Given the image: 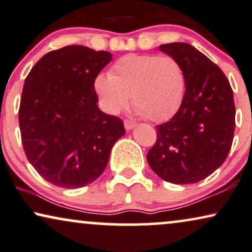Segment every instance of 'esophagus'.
I'll return each mask as SVG.
<instances>
[{
  "mask_svg": "<svg viewBox=\"0 0 252 252\" xmlns=\"http://www.w3.org/2000/svg\"><path fill=\"white\" fill-rule=\"evenodd\" d=\"M136 126V123L133 122V121H130V120H126L124 121V128L126 130H131Z\"/></svg>",
  "mask_w": 252,
  "mask_h": 252,
  "instance_id": "esophagus-1",
  "label": "esophagus"
}]
</instances>
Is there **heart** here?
<instances>
[{
	"label": "heart",
	"mask_w": 252,
	"mask_h": 252,
	"mask_svg": "<svg viewBox=\"0 0 252 252\" xmlns=\"http://www.w3.org/2000/svg\"><path fill=\"white\" fill-rule=\"evenodd\" d=\"M94 90L107 113L119 114L131 96L139 114L161 122L179 109L186 76L179 61L169 55L128 54L114 63L109 76L95 77Z\"/></svg>",
	"instance_id": "obj_1"
}]
</instances>
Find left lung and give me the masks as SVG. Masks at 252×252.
I'll return each instance as SVG.
<instances>
[{
    "label": "left lung",
    "mask_w": 252,
    "mask_h": 252,
    "mask_svg": "<svg viewBox=\"0 0 252 252\" xmlns=\"http://www.w3.org/2000/svg\"><path fill=\"white\" fill-rule=\"evenodd\" d=\"M159 48L182 66L186 92L175 115L157 126L147 162L167 182H199L222 165L230 151L235 129L233 90L222 70L189 43Z\"/></svg>",
    "instance_id": "8db88e82"
}]
</instances>
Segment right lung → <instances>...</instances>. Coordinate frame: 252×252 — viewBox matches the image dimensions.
<instances>
[{"label": "right lung", "instance_id": "1", "mask_svg": "<svg viewBox=\"0 0 252 252\" xmlns=\"http://www.w3.org/2000/svg\"><path fill=\"white\" fill-rule=\"evenodd\" d=\"M112 56L65 46L43 55L26 77L18 113L23 147L54 186L76 189L95 181L126 133L122 120L96 105L94 79Z\"/></svg>", "mask_w": 252, "mask_h": 252}]
</instances>
